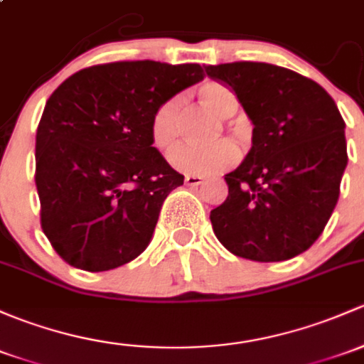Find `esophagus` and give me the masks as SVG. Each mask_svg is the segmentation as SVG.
Masks as SVG:
<instances>
[{
    "instance_id": "1",
    "label": "esophagus",
    "mask_w": 364,
    "mask_h": 364,
    "mask_svg": "<svg viewBox=\"0 0 364 364\" xmlns=\"http://www.w3.org/2000/svg\"><path fill=\"white\" fill-rule=\"evenodd\" d=\"M185 183L188 186H198L204 183V178L202 176H193V174H186L185 176Z\"/></svg>"
}]
</instances>
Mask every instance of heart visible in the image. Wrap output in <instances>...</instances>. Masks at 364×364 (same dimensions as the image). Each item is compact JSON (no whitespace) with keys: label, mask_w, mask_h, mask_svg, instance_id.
Listing matches in <instances>:
<instances>
[{"label":"heart","mask_w":364,"mask_h":364,"mask_svg":"<svg viewBox=\"0 0 364 364\" xmlns=\"http://www.w3.org/2000/svg\"><path fill=\"white\" fill-rule=\"evenodd\" d=\"M197 99L204 108L220 118H230L239 108L235 94L216 82H205L197 89ZM151 144L160 151H169L179 137V99L164 101L150 120ZM237 160V148L228 141H216L208 146H179L169 155L174 169L193 176H211L227 169Z\"/></svg>","instance_id":"1"}]
</instances>
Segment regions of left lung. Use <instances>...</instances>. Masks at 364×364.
I'll return each mask as SVG.
<instances>
[{"mask_svg": "<svg viewBox=\"0 0 364 364\" xmlns=\"http://www.w3.org/2000/svg\"><path fill=\"white\" fill-rule=\"evenodd\" d=\"M235 92L252 129L244 162L225 176L227 200L211 211L218 240L240 258L284 262L326 227L347 166L346 122L319 83L267 63L205 66Z\"/></svg>", "mask_w": 364, "mask_h": 364, "instance_id": "obj_1", "label": "left lung"}]
</instances>
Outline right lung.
<instances>
[{
  "label": "right lung",
  "instance_id": "right-lung-1",
  "mask_svg": "<svg viewBox=\"0 0 364 364\" xmlns=\"http://www.w3.org/2000/svg\"><path fill=\"white\" fill-rule=\"evenodd\" d=\"M202 73L122 60L85 68L53 90L36 131L34 181L41 228L64 262L105 272L146 250L164 200L185 179L151 144V114Z\"/></svg>",
  "mask_w": 364,
  "mask_h": 364
}]
</instances>
